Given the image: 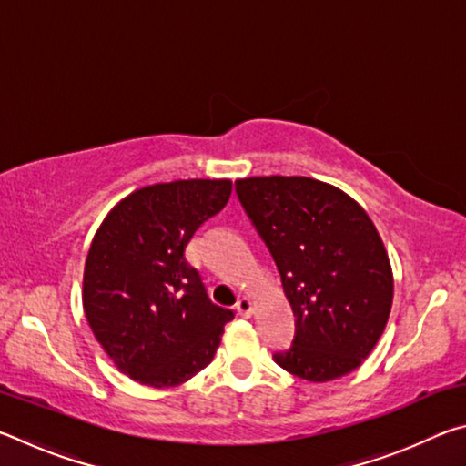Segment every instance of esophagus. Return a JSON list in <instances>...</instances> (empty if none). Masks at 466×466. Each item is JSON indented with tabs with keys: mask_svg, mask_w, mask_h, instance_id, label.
<instances>
[{
	"mask_svg": "<svg viewBox=\"0 0 466 466\" xmlns=\"http://www.w3.org/2000/svg\"><path fill=\"white\" fill-rule=\"evenodd\" d=\"M236 310H238L240 317H250V314H252L250 298H240L238 304H236Z\"/></svg>",
	"mask_w": 466,
	"mask_h": 466,
	"instance_id": "esophagus-1",
	"label": "esophagus"
}]
</instances>
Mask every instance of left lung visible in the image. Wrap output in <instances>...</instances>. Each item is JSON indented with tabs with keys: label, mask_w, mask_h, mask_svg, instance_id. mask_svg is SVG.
<instances>
[{
	"label": "left lung",
	"mask_w": 466,
	"mask_h": 466,
	"mask_svg": "<svg viewBox=\"0 0 466 466\" xmlns=\"http://www.w3.org/2000/svg\"><path fill=\"white\" fill-rule=\"evenodd\" d=\"M236 193L296 317L291 347L273 360L309 382L353 372L392 306L390 261L372 219L341 188L309 177L240 178Z\"/></svg>",
	"instance_id": "obj_1"
}]
</instances>
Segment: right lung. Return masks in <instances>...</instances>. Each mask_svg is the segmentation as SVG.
Listing matches in <instances>:
<instances>
[{
    "mask_svg": "<svg viewBox=\"0 0 466 466\" xmlns=\"http://www.w3.org/2000/svg\"><path fill=\"white\" fill-rule=\"evenodd\" d=\"M230 193L228 178L149 185L116 203L94 234L84 312L102 350L133 380L168 389L214 360L234 312L211 302L185 248Z\"/></svg>",
    "mask_w": 466,
    "mask_h": 466,
    "instance_id": "obj_1",
    "label": "right lung"
}]
</instances>
